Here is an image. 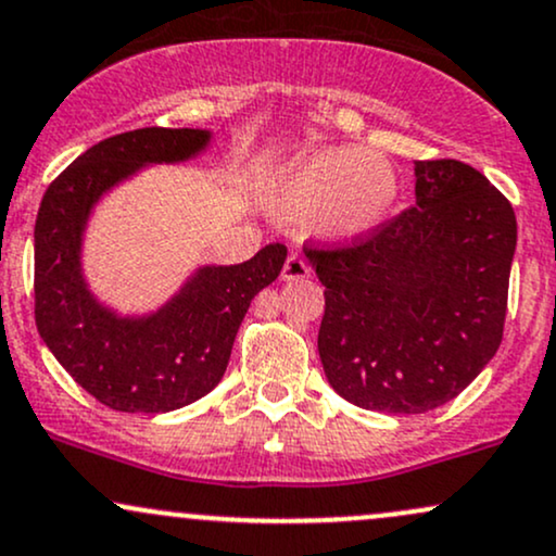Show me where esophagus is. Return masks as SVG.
I'll return each mask as SVG.
<instances>
[{"mask_svg": "<svg viewBox=\"0 0 556 556\" xmlns=\"http://www.w3.org/2000/svg\"><path fill=\"white\" fill-rule=\"evenodd\" d=\"M280 278H283V280H302V278H309V265H306V260L299 257V254H289V260H286L283 273H280Z\"/></svg>", "mask_w": 556, "mask_h": 556, "instance_id": "esophagus-1", "label": "esophagus"}]
</instances>
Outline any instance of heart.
Returning <instances> with one entry per match:
<instances>
[{
  "instance_id": "obj_1",
  "label": "heart",
  "mask_w": 556,
  "mask_h": 556,
  "mask_svg": "<svg viewBox=\"0 0 556 556\" xmlns=\"http://www.w3.org/2000/svg\"><path fill=\"white\" fill-rule=\"evenodd\" d=\"M397 174L388 159L356 148H323L299 155L280 174L276 207L283 218L319 226L330 237H358L388 215Z\"/></svg>"
}]
</instances>
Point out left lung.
Returning <instances> with one entry per match:
<instances>
[{
  "mask_svg": "<svg viewBox=\"0 0 556 556\" xmlns=\"http://www.w3.org/2000/svg\"><path fill=\"white\" fill-rule=\"evenodd\" d=\"M414 174V207L349 244L304 247L325 286V377L384 414L445 406L497 354L518 241L510 200L473 166L416 161Z\"/></svg>",
  "mask_w": 556,
  "mask_h": 556,
  "instance_id": "1",
  "label": "left lung"
}]
</instances>
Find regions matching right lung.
<instances>
[{
	"label": "right lung",
	"mask_w": 556,
	"mask_h": 556,
	"mask_svg": "<svg viewBox=\"0 0 556 556\" xmlns=\"http://www.w3.org/2000/svg\"><path fill=\"white\" fill-rule=\"evenodd\" d=\"M205 129L142 127L88 148L46 189L36 218V328L72 380L124 414H166L220 382L252 299L278 278L283 244L241 265L200 267L150 317H116L80 273L83 228L96 200L146 163L192 159Z\"/></svg>",
	"instance_id": "obj_1"
}]
</instances>
